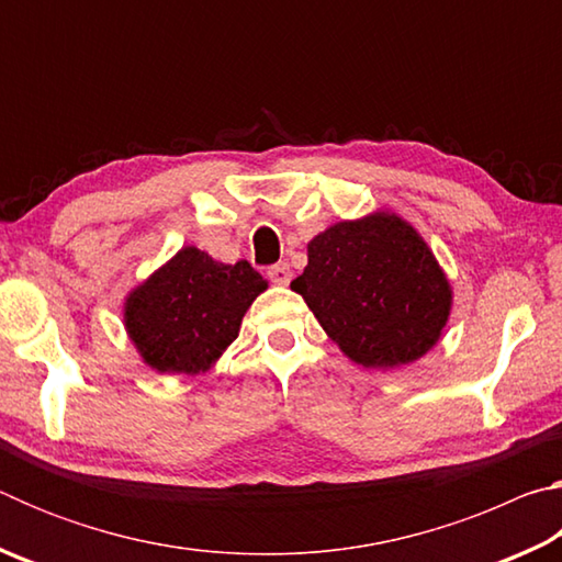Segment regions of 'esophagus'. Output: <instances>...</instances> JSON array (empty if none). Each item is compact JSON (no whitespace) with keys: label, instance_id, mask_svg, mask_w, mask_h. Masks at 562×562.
I'll return each mask as SVG.
<instances>
[{"label":"esophagus","instance_id":"esophagus-1","mask_svg":"<svg viewBox=\"0 0 562 562\" xmlns=\"http://www.w3.org/2000/svg\"><path fill=\"white\" fill-rule=\"evenodd\" d=\"M268 278H270V282H274V284H290V280H292L290 265H288V262L272 265V268L268 270Z\"/></svg>","mask_w":562,"mask_h":562}]
</instances>
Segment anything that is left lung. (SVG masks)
I'll return each instance as SVG.
<instances>
[{"label":"left lung","instance_id":"left-lung-1","mask_svg":"<svg viewBox=\"0 0 562 562\" xmlns=\"http://www.w3.org/2000/svg\"><path fill=\"white\" fill-rule=\"evenodd\" d=\"M300 292L322 329L367 369L424 357L451 312V284L429 245L394 213L327 227L307 245Z\"/></svg>","mask_w":562,"mask_h":562}]
</instances>
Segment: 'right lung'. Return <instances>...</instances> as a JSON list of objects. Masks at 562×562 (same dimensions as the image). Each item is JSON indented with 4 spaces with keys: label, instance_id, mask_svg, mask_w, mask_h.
I'll return each mask as SVG.
<instances>
[{
    "label": "right lung",
    "instance_id": "add662e5",
    "mask_svg": "<svg viewBox=\"0 0 562 562\" xmlns=\"http://www.w3.org/2000/svg\"><path fill=\"white\" fill-rule=\"evenodd\" d=\"M265 288L247 260L223 265L198 247H183L128 294L123 322L148 367L198 374L233 345Z\"/></svg>",
    "mask_w": 562,
    "mask_h": 562
}]
</instances>
